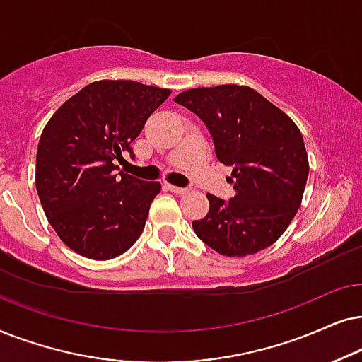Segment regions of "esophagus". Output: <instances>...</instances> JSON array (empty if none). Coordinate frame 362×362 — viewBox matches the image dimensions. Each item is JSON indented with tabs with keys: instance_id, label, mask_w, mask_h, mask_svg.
<instances>
[{
	"instance_id": "obj_1",
	"label": "esophagus",
	"mask_w": 362,
	"mask_h": 362,
	"mask_svg": "<svg viewBox=\"0 0 362 362\" xmlns=\"http://www.w3.org/2000/svg\"><path fill=\"white\" fill-rule=\"evenodd\" d=\"M165 189L173 192V194H177V195L185 194V192L189 190V189H185V187H175V185H170V184H165Z\"/></svg>"
}]
</instances>
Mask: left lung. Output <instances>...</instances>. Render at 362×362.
Returning a JSON list of instances; mask_svg holds the SVG:
<instances>
[{
    "label": "left lung",
    "mask_w": 362,
    "mask_h": 362,
    "mask_svg": "<svg viewBox=\"0 0 362 362\" xmlns=\"http://www.w3.org/2000/svg\"><path fill=\"white\" fill-rule=\"evenodd\" d=\"M209 129L215 156L233 168L230 200L206 194L209 214L192 226L202 242L226 257H247L281 237L300 209L308 156L296 124L247 86L197 88L177 95Z\"/></svg>",
    "instance_id": "obj_1"
}]
</instances>
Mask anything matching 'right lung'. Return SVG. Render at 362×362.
<instances>
[{"mask_svg": "<svg viewBox=\"0 0 362 362\" xmlns=\"http://www.w3.org/2000/svg\"><path fill=\"white\" fill-rule=\"evenodd\" d=\"M170 90L98 81L67 99L37 144L36 189L49 223L76 253L110 259L141 237L158 182L117 172Z\"/></svg>", "mask_w": 362, "mask_h": 362, "instance_id": "add662e5", "label": "right lung"}]
</instances>
